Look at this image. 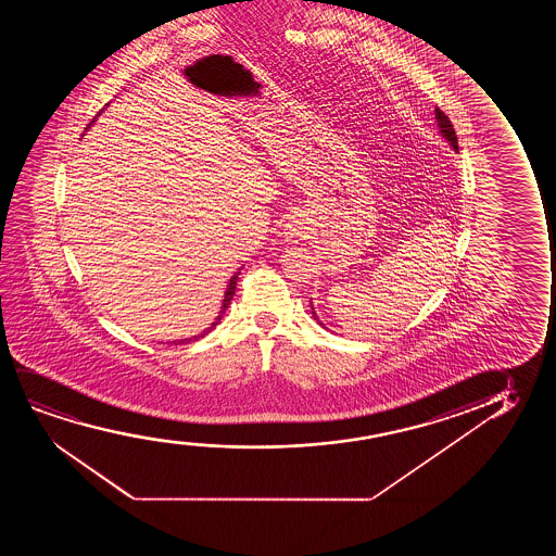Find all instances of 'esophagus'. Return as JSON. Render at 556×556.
Listing matches in <instances>:
<instances>
[{
  "label": "esophagus",
  "mask_w": 556,
  "mask_h": 556,
  "mask_svg": "<svg viewBox=\"0 0 556 556\" xmlns=\"http://www.w3.org/2000/svg\"><path fill=\"white\" fill-rule=\"evenodd\" d=\"M307 220H305L304 214H292L287 224H285V236L290 241H298L307 233Z\"/></svg>",
  "instance_id": "34e87169"
}]
</instances>
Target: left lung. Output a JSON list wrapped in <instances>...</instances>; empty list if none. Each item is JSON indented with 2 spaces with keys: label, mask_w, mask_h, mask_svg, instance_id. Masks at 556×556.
I'll use <instances>...</instances> for the list:
<instances>
[{
  "label": "left lung",
  "mask_w": 556,
  "mask_h": 556,
  "mask_svg": "<svg viewBox=\"0 0 556 556\" xmlns=\"http://www.w3.org/2000/svg\"><path fill=\"white\" fill-rule=\"evenodd\" d=\"M434 117H437V123H439V129H441L442 137L448 140L450 146H452L454 150H457L456 130H454V125H452V122H450L448 115L444 114L441 108H434ZM312 313L313 317H315V320H317L319 325H323V323H320V320L317 319V313Z\"/></svg>",
  "instance_id": "8db88e82"
}]
</instances>
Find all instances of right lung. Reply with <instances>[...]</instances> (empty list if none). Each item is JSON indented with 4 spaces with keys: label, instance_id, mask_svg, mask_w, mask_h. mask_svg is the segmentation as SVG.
I'll return each instance as SVG.
<instances>
[{
    "label": "right lung",
    "instance_id": "obj_1",
    "mask_svg": "<svg viewBox=\"0 0 556 556\" xmlns=\"http://www.w3.org/2000/svg\"><path fill=\"white\" fill-rule=\"evenodd\" d=\"M87 129H89V125H87ZM239 274H241V271H237V274L233 275L231 279H229L228 290H226V294H224V302H222L220 313H218V317H216V320H214L213 325L206 328V330H203L201 334L193 336V338H188V340H182V343L191 342V340L195 342V340H199V338H203V336L208 334V332H211V330H213V328L216 327L218 323H220L222 317H224V312L228 309L229 302H231V298H233V294H236L237 279H239Z\"/></svg>",
    "mask_w": 556,
    "mask_h": 556
}]
</instances>
